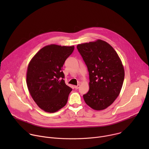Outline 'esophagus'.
Listing matches in <instances>:
<instances>
[{"label":"esophagus","mask_w":149,"mask_h":149,"mask_svg":"<svg viewBox=\"0 0 149 149\" xmlns=\"http://www.w3.org/2000/svg\"><path fill=\"white\" fill-rule=\"evenodd\" d=\"M79 87H80V85H79V84H78V85H77V86H74V88H75V89H78V88H79Z\"/></svg>","instance_id":"1"}]
</instances>
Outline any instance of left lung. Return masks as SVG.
<instances>
[{"mask_svg":"<svg viewBox=\"0 0 149 149\" xmlns=\"http://www.w3.org/2000/svg\"><path fill=\"white\" fill-rule=\"evenodd\" d=\"M89 72V91L83 95L95 110H103L119 95L124 78V68L118 55L107 42L97 39L77 45Z\"/></svg>","mask_w":149,"mask_h":149,"instance_id":"8db88e82","label":"left lung"}]
</instances>
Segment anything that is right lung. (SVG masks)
Masks as SVG:
<instances>
[{
  "instance_id": "add662e5",
  "label": "right lung",
  "mask_w": 149,
  "mask_h": 149,
  "mask_svg": "<svg viewBox=\"0 0 149 149\" xmlns=\"http://www.w3.org/2000/svg\"><path fill=\"white\" fill-rule=\"evenodd\" d=\"M74 46L47 45L30 61L27 69L26 84L32 99L47 113H55L66 105L72 88L65 84L62 71Z\"/></svg>"
}]
</instances>
